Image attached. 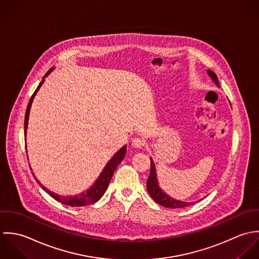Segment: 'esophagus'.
Wrapping results in <instances>:
<instances>
[{
    "mask_svg": "<svg viewBox=\"0 0 259 259\" xmlns=\"http://www.w3.org/2000/svg\"><path fill=\"white\" fill-rule=\"evenodd\" d=\"M144 144H145V142L141 138L135 137L132 139V146H134L135 148H142L144 146Z\"/></svg>",
    "mask_w": 259,
    "mask_h": 259,
    "instance_id": "obj_1",
    "label": "esophagus"
}]
</instances>
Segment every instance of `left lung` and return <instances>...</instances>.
I'll return each instance as SVG.
<instances>
[{
  "label": "left lung",
  "instance_id": "8db88e82",
  "mask_svg": "<svg viewBox=\"0 0 259 259\" xmlns=\"http://www.w3.org/2000/svg\"><path fill=\"white\" fill-rule=\"evenodd\" d=\"M208 75L210 76V78L212 79V81L219 87V82H218V78L215 75V73L211 70H207ZM151 160V169H150V174L149 177L147 179L146 185H147V190L149 195L152 197V199L157 202L159 205L167 207V208H184V207H189L193 204H195V202H186V201H180L177 199L172 198L171 196H169L168 194H166L159 186L158 184V180H157V174H156L155 164L153 162V159L150 158ZM202 199L198 200L201 201Z\"/></svg>",
  "mask_w": 259,
  "mask_h": 259
}]
</instances>
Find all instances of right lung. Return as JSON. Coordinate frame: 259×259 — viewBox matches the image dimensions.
Segmentation results:
<instances>
[{
	"mask_svg": "<svg viewBox=\"0 0 259 259\" xmlns=\"http://www.w3.org/2000/svg\"><path fill=\"white\" fill-rule=\"evenodd\" d=\"M54 68H51L46 75L44 76L42 82L39 84L38 88L36 89V91L34 92V94L32 95L29 104L27 106V110H26V115H25V137L27 135V128H28V121H29V115H30V110H31V106L33 103V100L37 94V92L39 91V89L41 88V86L43 85L45 78L52 72ZM126 154V145L123 146L118 152H116L114 156L110 159V161L106 164V166L104 167L103 171L101 172V174L99 175V177L97 178V180L94 182V184L86 191L80 193V194H76V195H69V196H63V195H59L53 191H50L48 188H46L45 186H43L41 184V182L35 177V174L33 173L34 177L36 178L38 184L44 189V191H46L48 194H50L54 199H56L57 201L61 202L64 205L71 207H81L86 206V205H91L96 203L102 196L104 193L106 192L109 182L114 174V171L116 170L117 166L121 163V161L124 159ZM32 169V168H31Z\"/></svg>",
	"mask_w": 259,
	"mask_h": 259,
	"instance_id": "add662e5",
	"label": "right lung"
}]
</instances>
